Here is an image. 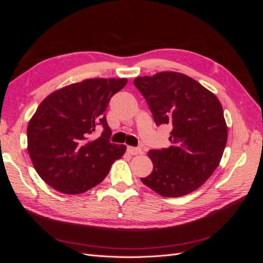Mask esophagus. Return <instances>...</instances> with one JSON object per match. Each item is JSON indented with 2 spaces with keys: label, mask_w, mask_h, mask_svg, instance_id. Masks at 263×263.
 <instances>
[{
  "label": "esophagus",
  "mask_w": 263,
  "mask_h": 263,
  "mask_svg": "<svg viewBox=\"0 0 263 263\" xmlns=\"http://www.w3.org/2000/svg\"><path fill=\"white\" fill-rule=\"evenodd\" d=\"M127 153L132 156H136V155H140L142 153L141 148H135V147H127Z\"/></svg>",
  "instance_id": "esophagus-1"
}]
</instances>
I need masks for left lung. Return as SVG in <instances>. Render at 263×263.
Segmentation results:
<instances>
[{"label": "left lung", "mask_w": 263, "mask_h": 263, "mask_svg": "<svg viewBox=\"0 0 263 263\" xmlns=\"http://www.w3.org/2000/svg\"><path fill=\"white\" fill-rule=\"evenodd\" d=\"M134 84L144 95L155 123L170 124L171 146L149 150L154 170L141 182L165 197L192 193L216 170L228 129L216 95L180 72L138 77Z\"/></svg>", "instance_id": "obj_1"}]
</instances>
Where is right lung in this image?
Masks as SVG:
<instances>
[{"instance_id": "add662e5", "label": "right lung", "mask_w": 263, "mask_h": 263, "mask_svg": "<svg viewBox=\"0 0 263 263\" xmlns=\"http://www.w3.org/2000/svg\"><path fill=\"white\" fill-rule=\"evenodd\" d=\"M127 79H86L47 97L30 118L27 150L36 172L53 190L81 194L101 183L126 151L109 141L105 110ZM103 128L95 138V130Z\"/></svg>"}]
</instances>
